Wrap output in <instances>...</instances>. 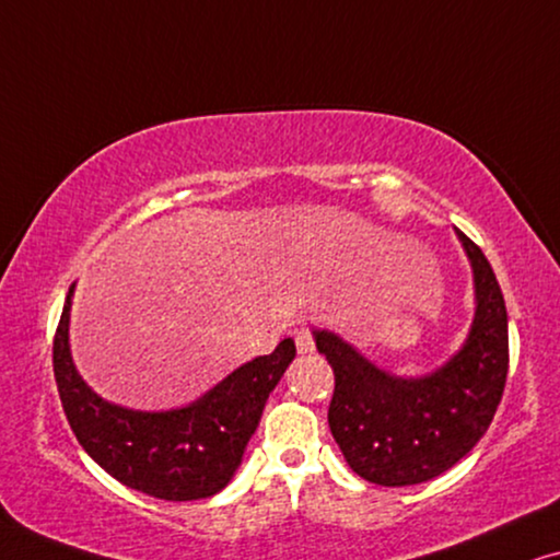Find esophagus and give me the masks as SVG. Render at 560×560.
Instances as JSON below:
<instances>
[{"mask_svg":"<svg viewBox=\"0 0 560 560\" xmlns=\"http://www.w3.org/2000/svg\"><path fill=\"white\" fill-rule=\"evenodd\" d=\"M294 342H296L299 355H310V352H314V335L310 327L294 329Z\"/></svg>","mask_w":560,"mask_h":560,"instance_id":"esophagus-1","label":"esophagus"}]
</instances>
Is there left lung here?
<instances>
[{
    "instance_id": "1",
    "label": "left lung",
    "mask_w": 560,
    "mask_h": 560,
    "mask_svg": "<svg viewBox=\"0 0 560 560\" xmlns=\"http://www.w3.org/2000/svg\"><path fill=\"white\" fill-rule=\"evenodd\" d=\"M477 310L462 350L434 373L400 377L327 329L317 350L335 370L329 431L355 475L373 485H421L452 469L485 436L508 381V310L477 243L462 231Z\"/></svg>"
}]
</instances>
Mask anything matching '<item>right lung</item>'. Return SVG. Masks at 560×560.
Segmentation results:
<instances>
[{
  "label": "right lung",
  "mask_w": 560,
  "mask_h": 560,
  "mask_svg": "<svg viewBox=\"0 0 560 560\" xmlns=\"http://www.w3.org/2000/svg\"><path fill=\"white\" fill-rule=\"evenodd\" d=\"M73 289L55 332L52 370L78 444L114 479L149 498L190 502L223 490L241 467L269 393L296 355L294 340L287 337L271 355L233 370L190 406L133 411L108 404L78 375L68 340Z\"/></svg>",
  "instance_id": "1"
}]
</instances>
